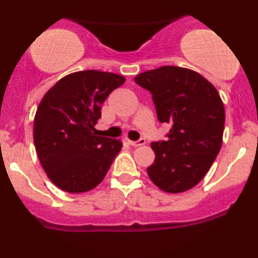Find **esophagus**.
I'll return each instance as SVG.
<instances>
[{
    "mask_svg": "<svg viewBox=\"0 0 258 258\" xmlns=\"http://www.w3.org/2000/svg\"><path fill=\"white\" fill-rule=\"evenodd\" d=\"M128 142V144L130 146H132V147H141V146H144V144H146V139H143V138H141L139 139V141H127Z\"/></svg>",
    "mask_w": 258,
    "mask_h": 258,
    "instance_id": "1",
    "label": "esophagus"
}]
</instances>
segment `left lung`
I'll return each instance as SVG.
<instances>
[{"mask_svg": "<svg viewBox=\"0 0 258 258\" xmlns=\"http://www.w3.org/2000/svg\"><path fill=\"white\" fill-rule=\"evenodd\" d=\"M135 81L153 94L160 122L171 126L166 141L150 144L155 160L148 176L167 193L189 190L221 150L226 112L220 94L199 73L171 65L139 74Z\"/></svg>", "mask_w": 258, "mask_h": 258, "instance_id": "obj_1", "label": "left lung"}]
</instances>
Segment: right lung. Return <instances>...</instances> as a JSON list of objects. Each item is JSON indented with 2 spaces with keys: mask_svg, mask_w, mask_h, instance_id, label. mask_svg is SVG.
<instances>
[{
  "mask_svg": "<svg viewBox=\"0 0 258 258\" xmlns=\"http://www.w3.org/2000/svg\"><path fill=\"white\" fill-rule=\"evenodd\" d=\"M126 79L85 70L64 76L47 91L34 119V143L47 177L61 190L79 194L104 179L122 142L96 136L100 106Z\"/></svg>",
  "mask_w": 258,
  "mask_h": 258,
  "instance_id": "obj_1",
  "label": "right lung"
}]
</instances>
